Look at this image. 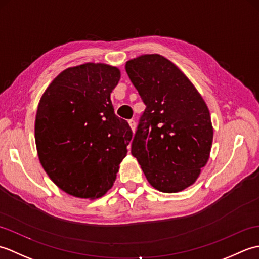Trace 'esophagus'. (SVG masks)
<instances>
[{"instance_id": "obj_1", "label": "esophagus", "mask_w": 259, "mask_h": 259, "mask_svg": "<svg viewBox=\"0 0 259 259\" xmlns=\"http://www.w3.org/2000/svg\"><path fill=\"white\" fill-rule=\"evenodd\" d=\"M129 125L133 131L136 130V121L135 120H129Z\"/></svg>"}]
</instances>
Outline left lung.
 Segmentation results:
<instances>
[{
    "instance_id": "left-lung-1",
    "label": "left lung",
    "mask_w": 259,
    "mask_h": 259,
    "mask_svg": "<svg viewBox=\"0 0 259 259\" xmlns=\"http://www.w3.org/2000/svg\"><path fill=\"white\" fill-rule=\"evenodd\" d=\"M146 104L131 144L147 180L162 192H178L199 177L210 153V113L189 79L159 54L125 63Z\"/></svg>"
}]
</instances>
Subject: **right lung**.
<instances>
[{"instance_id": "add662e5", "label": "right lung", "mask_w": 259, "mask_h": 259, "mask_svg": "<svg viewBox=\"0 0 259 259\" xmlns=\"http://www.w3.org/2000/svg\"><path fill=\"white\" fill-rule=\"evenodd\" d=\"M119 80L118 68L81 64L62 71L38 103V159L53 183L71 196H103L126 155L133 130L115 115L110 100Z\"/></svg>"}]
</instances>
